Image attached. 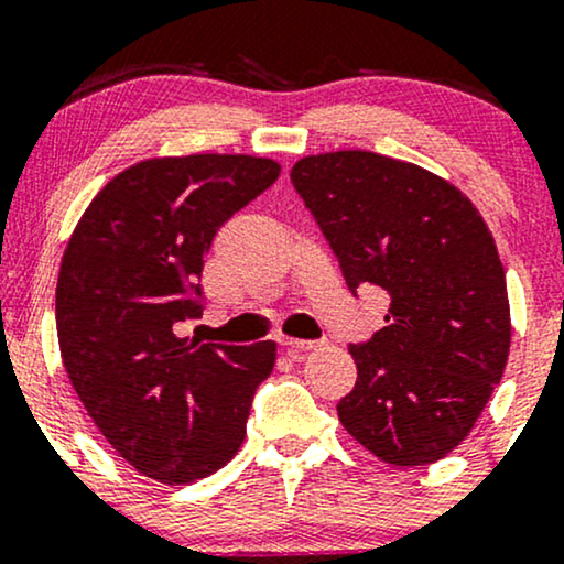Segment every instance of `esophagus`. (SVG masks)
Here are the masks:
<instances>
[{
	"label": "esophagus",
	"mask_w": 564,
	"mask_h": 564,
	"mask_svg": "<svg viewBox=\"0 0 564 564\" xmlns=\"http://www.w3.org/2000/svg\"><path fill=\"white\" fill-rule=\"evenodd\" d=\"M283 349H286L289 355H296V352H310V349L321 347V341H304V339H281Z\"/></svg>",
	"instance_id": "obj_1"
}]
</instances>
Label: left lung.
Masks as SVG:
<instances>
[{"mask_svg":"<svg viewBox=\"0 0 564 564\" xmlns=\"http://www.w3.org/2000/svg\"><path fill=\"white\" fill-rule=\"evenodd\" d=\"M291 183L349 291L390 294L387 326L349 345L345 430L392 467L435 464L469 435L511 345L507 273L477 206L448 180L371 151L304 156Z\"/></svg>","mask_w":564,"mask_h":564,"instance_id":"1","label":"left lung"}]
</instances>
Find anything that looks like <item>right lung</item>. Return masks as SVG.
I'll return each instance as SVG.
<instances>
[{
    "label": "right lung",
    "instance_id": "right-lung-1",
    "mask_svg": "<svg viewBox=\"0 0 564 564\" xmlns=\"http://www.w3.org/2000/svg\"><path fill=\"white\" fill-rule=\"evenodd\" d=\"M273 159L193 153L119 172L70 232L55 291L61 358L100 435L164 485L215 475L246 437L275 341L198 345V278L219 225L268 191Z\"/></svg>",
    "mask_w": 564,
    "mask_h": 564
}]
</instances>
